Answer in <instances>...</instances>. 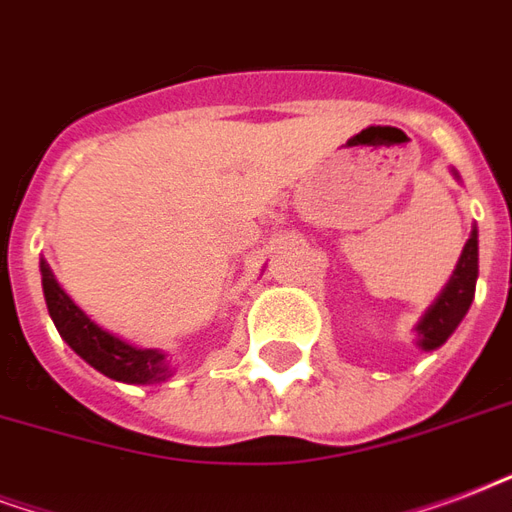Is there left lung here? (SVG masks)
Instances as JSON below:
<instances>
[{
	"label": "left lung",
	"mask_w": 512,
	"mask_h": 512,
	"mask_svg": "<svg viewBox=\"0 0 512 512\" xmlns=\"http://www.w3.org/2000/svg\"><path fill=\"white\" fill-rule=\"evenodd\" d=\"M475 280H478V232H472V237L464 245L451 283L445 286V291L434 302L432 310L424 315V321L416 326L418 345L424 351L440 348L456 332V326L467 315L472 297H475Z\"/></svg>",
	"instance_id": "left-lung-1"
}]
</instances>
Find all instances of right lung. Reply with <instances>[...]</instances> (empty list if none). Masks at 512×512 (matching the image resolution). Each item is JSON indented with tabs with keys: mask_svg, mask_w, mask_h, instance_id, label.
<instances>
[{
	"mask_svg": "<svg viewBox=\"0 0 512 512\" xmlns=\"http://www.w3.org/2000/svg\"><path fill=\"white\" fill-rule=\"evenodd\" d=\"M40 272L53 324L80 359H86L94 370L121 383H156L167 378L169 364L164 361V353L153 348H134L121 337L105 332L64 294V288L53 278L48 261H40Z\"/></svg>",
	"mask_w": 512,
	"mask_h": 512,
	"instance_id": "add662e5",
	"label": "right lung"
}]
</instances>
